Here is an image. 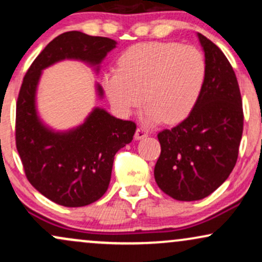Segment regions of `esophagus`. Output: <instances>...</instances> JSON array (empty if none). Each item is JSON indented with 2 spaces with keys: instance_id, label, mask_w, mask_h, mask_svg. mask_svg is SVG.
I'll return each mask as SVG.
<instances>
[{
  "instance_id": "esophagus-1",
  "label": "esophagus",
  "mask_w": 262,
  "mask_h": 262,
  "mask_svg": "<svg viewBox=\"0 0 262 262\" xmlns=\"http://www.w3.org/2000/svg\"><path fill=\"white\" fill-rule=\"evenodd\" d=\"M149 135V132L146 130V129H144L143 127H139L137 129V132H135V135H134V138L137 140H141V139H144V138H146Z\"/></svg>"
}]
</instances>
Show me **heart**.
<instances>
[{"instance_id": "b5f03b06", "label": "heart", "mask_w": 262, "mask_h": 262, "mask_svg": "<svg viewBox=\"0 0 262 262\" xmlns=\"http://www.w3.org/2000/svg\"><path fill=\"white\" fill-rule=\"evenodd\" d=\"M203 54L176 41H146L129 47L118 69L103 74L102 85L114 110L128 117L148 102L143 122L152 125L185 121L197 106L206 82Z\"/></svg>"}]
</instances>
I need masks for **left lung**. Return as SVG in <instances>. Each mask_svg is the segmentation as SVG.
I'll list each match as a JSON object with an SVG mask.
<instances>
[{
	"label": "left lung",
	"mask_w": 262,
	"mask_h": 262,
	"mask_svg": "<svg viewBox=\"0 0 262 262\" xmlns=\"http://www.w3.org/2000/svg\"><path fill=\"white\" fill-rule=\"evenodd\" d=\"M207 74L197 106L185 121L158 134L161 152L155 181L177 201L209 196L230 175L243 135L242 96L230 62L208 38L197 33Z\"/></svg>",
	"instance_id": "obj_1"
}]
</instances>
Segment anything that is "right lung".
I'll use <instances>...</instances> for the list:
<instances>
[{"label": "right lung", "instance_id": "1", "mask_svg": "<svg viewBox=\"0 0 262 262\" xmlns=\"http://www.w3.org/2000/svg\"><path fill=\"white\" fill-rule=\"evenodd\" d=\"M117 41L82 32H66L53 39L33 61L23 79L16 110V145L28 181L43 196L64 207H83L107 191L114 155L133 140L134 122L95 107L83 123L55 130L37 110L41 73L62 60H79L96 73ZM98 98L103 89L96 83Z\"/></svg>", "mask_w": 262, "mask_h": 262}]
</instances>
